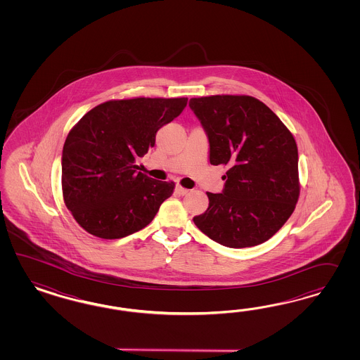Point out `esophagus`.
Masks as SVG:
<instances>
[{"instance_id":"obj_1","label":"esophagus","mask_w":360,"mask_h":360,"mask_svg":"<svg viewBox=\"0 0 360 360\" xmlns=\"http://www.w3.org/2000/svg\"><path fill=\"white\" fill-rule=\"evenodd\" d=\"M175 193H176V194H179V195H186V194L188 193V190H187V188H185V187L176 186V187H175Z\"/></svg>"}]
</instances>
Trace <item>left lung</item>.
Wrapping results in <instances>:
<instances>
[{"label": "left lung", "instance_id": "8db88e82", "mask_svg": "<svg viewBox=\"0 0 360 360\" xmlns=\"http://www.w3.org/2000/svg\"><path fill=\"white\" fill-rule=\"evenodd\" d=\"M210 143V164L229 165L220 194L196 227L229 248L271 239L295 211L300 195L295 137L273 110L252 96L190 98Z\"/></svg>", "mask_w": 360, "mask_h": 360}]
</instances>
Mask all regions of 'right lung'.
<instances>
[{"label":"right lung","mask_w":360,"mask_h":360,"mask_svg":"<svg viewBox=\"0 0 360 360\" xmlns=\"http://www.w3.org/2000/svg\"><path fill=\"white\" fill-rule=\"evenodd\" d=\"M186 105L187 98L112 100L80 119L62 153L63 198L80 227L101 239H121L152 221L174 182L142 174L134 161Z\"/></svg>","instance_id":"right-lung-1"}]
</instances>
